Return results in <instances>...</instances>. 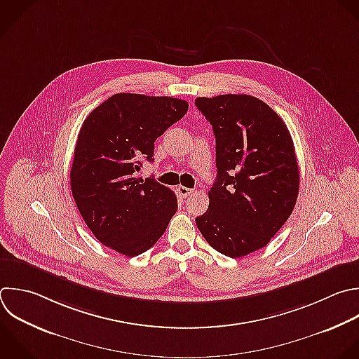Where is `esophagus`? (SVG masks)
<instances>
[{
    "instance_id": "1",
    "label": "esophagus",
    "mask_w": 359,
    "mask_h": 359,
    "mask_svg": "<svg viewBox=\"0 0 359 359\" xmlns=\"http://www.w3.org/2000/svg\"><path fill=\"white\" fill-rule=\"evenodd\" d=\"M177 191H178V194H180L181 196H184V198L189 196V195L194 192V189H191V188H187V187H182V185H180V187L177 188Z\"/></svg>"
}]
</instances>
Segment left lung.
Segmentation results:
<instances>
[{"mask_svg": "<svg viewBox=\"0 0 359 359\" xmlns=\"http://www.w3.org/2000/svg\"><path fill=\"white\" fill-rule=\"evenodd\" d=\"M213 128L217 177L208 210L195 219L216 251L240 258L265 247L299 194L293 140L282 118L245 94L196 98Z\"/></svg>", "mask_w": 359, "mask_h": 359, "instance_id": "1", "label": "left lung"}]
</instances>
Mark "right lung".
<instances>
[{"mask_svg":"<svg viewBox=\"0 0 359 359\" xmlns=\"http://www.w3.org/2000/svg\"><path fill=\"white\" fill-rule=\"evenodd\" d=\"M188 111L171 97L115 94L84 121L70 171L72 194L93 234L126 257L151 248L177 212L175 194L136 178L154 142Z\"/></svg>","mask_w":359,"mask_h":359,"instance_id":"1","label":"right lung"}]
</instances>
